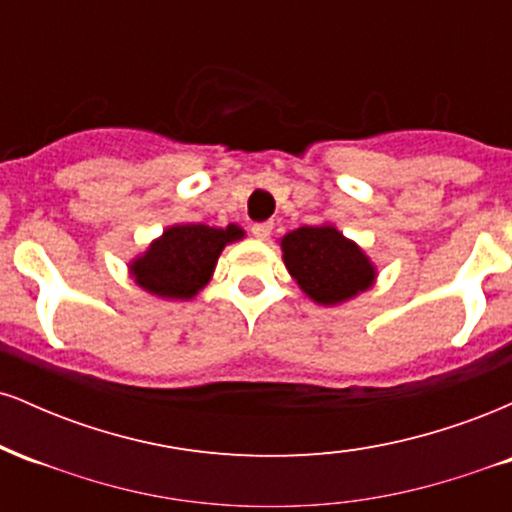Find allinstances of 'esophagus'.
I'll use <instances>...</instances> for the list:
<instances>
[{"mask_svg":"<svg viewBox=\"0 0 512 512\" xmlns=\"http://www.w3.org/2000/svg\"><path fill=\"white\" fill-rule=\"evenodd\" d=\"M272 228H274V223H272V221L255 223V226H252V236L260 238V240H267V238H269V233H272Z\"/></svg>","mask_w":512,"mask_h":512,"instance_id":"esophagus-1","label":"esophagus"}]
</instances>
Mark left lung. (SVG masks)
<instances>
[{
    "label": "left lung",
    "mask_w": 512,
    "mask_h": 512,
    "mask_svg": "<svg viewBox=\"0 0 512 512\" xmlns=\"http://www.w3.org/2000/svg\"><path fill=\"white\" fill-rule=\"evenodd\" d=\"M284 262L298 286L322 305L342 303L373 284V264L332 226H303L281 240Z\"/></svg>",
    "instance_id": "8db88e82"
}]
</instances>
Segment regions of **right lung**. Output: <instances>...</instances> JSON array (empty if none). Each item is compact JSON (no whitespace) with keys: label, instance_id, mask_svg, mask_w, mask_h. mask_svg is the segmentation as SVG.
Returning <instances> with one entry per match:
<instances>
[{"label":"right lung","instance_id":"obj_1","mask_svg":"<svg viewBox=\"0 0 512 512\" xmlns=\"http://www.w3.org/2000/svg\"><path fill=\"white\" fill-rule=\"evenodd\" d=\"M243 238L238 226L209 228L202 223L173 226L132 264L137 284L163 298L187 301L207 286L226 243Z\"/></svg>","mask_w":512,"mask_h":512}]
</instances>
